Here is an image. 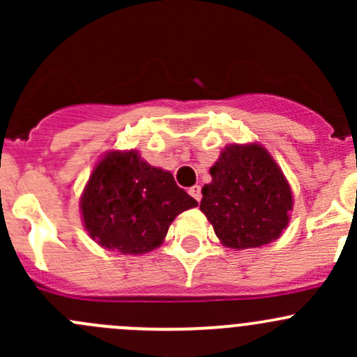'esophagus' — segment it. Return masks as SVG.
<instances>
[{"label": "esophagus", "mask_w": 357, "mask_h": 357, "mask_svg": "<svg viewBox=\"0 0 357 357\" xmlns=\"http://www.w3.org/2000/svg\"><path fill=\"white\" fill-rule=\"evenodd\" d=\"M190 195H192L197 202H200V199H202V188H200V186L199 185L192 186V188H190Z\"/></svg>", "instance_id": "34e87169"}]
</instances>
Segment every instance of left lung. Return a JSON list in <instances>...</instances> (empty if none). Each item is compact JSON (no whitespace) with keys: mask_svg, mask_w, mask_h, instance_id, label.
Listing matches in <instances>:
<instances>
[{"mask_svg":"<svg viewBox=\"0 0 357 357\" xmlns=\"http://www.w3.org/2000/svg\"><path fill=\"white\" fill-rule=\"evenodd\" d=\"M202 188L200 211L229 248L273 242L289 225L291 192L271 155L261 145H229L211 167Z\"/></svg>","mask_w":357,"mask_h":357,"instance_id":"obj_1","label":"left lung"}]
</instances>
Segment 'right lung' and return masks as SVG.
Returning <instances> with one entry per match:
<instances>
[{
	"instance_id": "1",
	"label": "right lung",
	"mask_w": 357,
	"mask_h": 357,
	"mask_svg": "<svg viewBox=\"0 0 357 357\" xmlns=\"http://www.w3.org/2000/svg\"><path fill=\"white\" fill-rule=\"evenodd\" d=\"M197 205L171 172L146 164L136 150L107 153L81 197L89 236L122 254L157 248L176 215Z\"/></svg>"
}]
</instances>
